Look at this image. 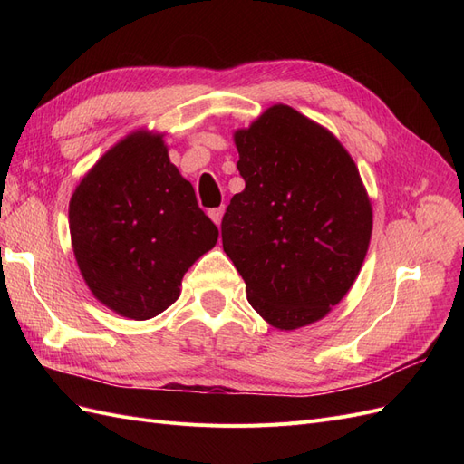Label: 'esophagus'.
<instances>
[{
  "instance_id": "esophagus-1",
  "label": "esophagus",
  "mask_w": 464,
  "mask_h": 464,
  "mask_svg": "<svg viewBox=\"0 0 464 464\" xmlns=\"http://www.w3.org/2000/svg\"><path fill=\"white\" fill-rule=\"evenodd\" d=\"M222 215H224V207H218V208H210V210H208V217L213 218V222H215V224H220V220H222Z\"/></svg>"
}]
</instances>
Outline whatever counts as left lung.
<instances>
[{
    "mask_svg": "<svg viewBox=\"0 0 464 464\" xmlns=\"http://www.w3.org/2000/svg\"><path fill=\"white\" fill-rule=\"evenodd\" d=\"M246 181L222 217V247L251 307L276 329L325 317L353 286L372 236V205L336 137L276 104L236 131Z\"/></svg>",
    "mask_w": 464,
    "mask_h": 464,
    "instance_id": "left-lung-1",
    "label": "left lung"
}]
</instances>
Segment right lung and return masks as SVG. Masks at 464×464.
Segmentation results:
<instances>
[{
	"label": "right lung",
	"mask_w": 464,
	"mask_h": 464,
	"mask_svg": "<svg viewBox=\"0 0 464 464\" xmlns=\"http://www.w3.org/2000/svg\"><path fill=\"white\" fill-rule=\"evenodd\" d=\"M75 259L94 296L135 321L179 296L189 266L218 240L160 135H128L81 179L69 203Z\"/></svg>",
	"instance_id": "1"
}]
</instances>
